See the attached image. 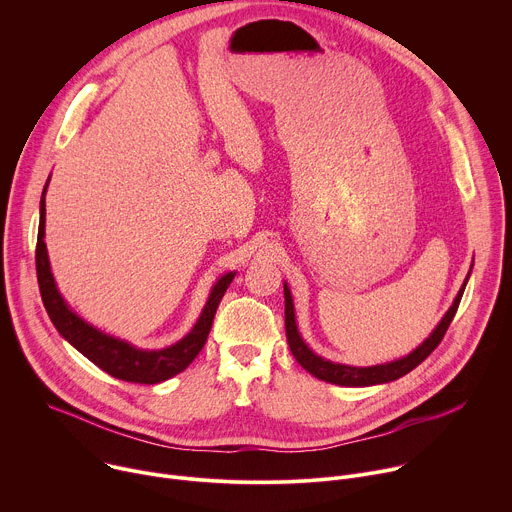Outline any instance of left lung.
Returning a JSON list of instances; mask_svg holds the SVG:
<instances>
[{"mask_svg": "<svg viewBox=\"0 0 512 512\" xmlns=\"http://www.w3.org/2000/svg\"><path fill=\"white\" fill-rule=\"evenodd\" d=\"M470 277V273H468ZM466 277V281H468ZM466 281L464 285L460 287L458 296L452 304V308L446 312V316L442 318V322L437 324V328L431 332L429 338H425L423 344H419L411 354L399 358V360H393V362H387V364H377V367H348V364H338V362H332V360H326L322 356H318L316 352H312V348L304 342V338L300 336L298 332V326H296V312H294V300H291V294H289V287L287 283H283V296H285V336H287V344L291 348V354L296 356V360L302 364V367L314 375L316 379L320 381H326V383H334V385H342V387H369V385H379V383H389V381H395L407 373H411L417 364H421L435 348L437 344L442 342L446 330L450 328L456 312H458V306H460V300H462V294H464V287H466Z\"/></svg>", "mask_w": 512, "mask_h": 512, "instance_id": "8db88e82", "label": "left lung"}]
</instances>
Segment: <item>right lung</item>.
<instances>
[{
	"label": "right lung",
	"mask_w": 512,
	"mask_h": 512,
	"mask_svg": "<svg viewBox=\"0 0 512 512\" xmlns=\"http://www.w3.org/2000/svg\"><path fill=\"white\" fill-rule=\"evenodd\" d=\"M48 186V182H46ZM46 186L40 200V225H38V243H36V273H38V285L40 296L44 302V308L54 324V328L60 332L62 338H66L72 346H75L81 354H85L91 362H95L99 369L109 373L115 379L129 381V383H141V385H156L162 381L172 379L174 375L182 373L188 364L198 356L202 350L208 332L212 328V320L216 314L218 304H221L227 287L231 285L235 273H227L218 279L210 291L208 302L194 324V328L176 344L162 348V350H141L131 346L125 340L113 338L109 334H103L101 330L87 324L83 318H79L75 312L68 308V304L58 294L48 251L44 243V223H46Z\"/></svg>",
	"instance_id": "obj_1"
}]
</instances>
